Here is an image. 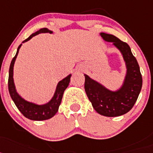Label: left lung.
<instances>
[{
	"instance_id": "1",
	"label": "left lung",
	"mask_w": 153,
	"mask_h": 153,
	"mask_svg": "<svg viewBox=\"0 0 153 153\" xmlns=\"http://www.w3.org/2000/svg\"><path fill=\"white\" fill-rule=\"evenodd\" d=\"M100 35L105 42H112L123 55L126 67L124 82L119 89L111 91L88 75H84L85 90L98 113L107 117L120 116L129 111L135 105L143 85V78L137 60L128 44L112 34L102 32Z\"/></svg>"
}]
</instances>
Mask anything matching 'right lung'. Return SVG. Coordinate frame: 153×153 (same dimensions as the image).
I'll use <instances>...</instances> for the list:
<instances>
[{"mask_svg":"<svg viewBox=\"0 0 153 153\" xmlns=\"http://www.w3.org/2000/svg\"><path fill=\"white\" fill-rule=\"evenodd\" d=\"M42 33H50V34H52V31L49 30V29L45 28H45L40 29V30H38L36 32L30 34V36L27 39H25L22 43L27 42V41L31 39L34 36H35L37 34H42ZM21 45H22V44H21L18 46L17 53H16L15 56L13 58L12 61H11V63H10V68H9V93H10V95L11 97L12 100L14 101V104L17 106V108H18V110L26 118L34 121L47 120V119L52 118L57 113L58 108H59V105H60L61 102H62L64 91L67 88V87L69 85V82H70V78H71V74L68 75L67 77H65L62 81L58 82V85H57L56 90L54 91V96L46 104L38 105L35 104V103H33V102L25 100V99H23L18 94L17 90H16L14 82V78H13V75H14V62H15L16 58H17V56H18V51H19V49L21 47Z\"/></svg>","mask_w":153,"mask_h":153,"instance_id":"obj_1","label":"right lung"}]
</instances>
